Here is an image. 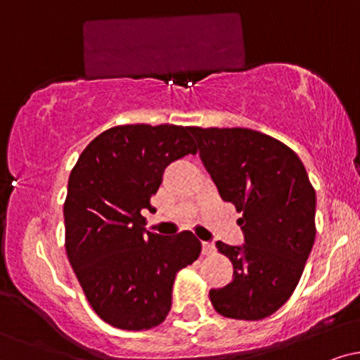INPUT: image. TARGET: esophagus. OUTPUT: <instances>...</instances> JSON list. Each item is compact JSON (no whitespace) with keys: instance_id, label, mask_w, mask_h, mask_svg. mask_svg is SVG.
Masks as SVG:
<instances>
[{"instance_id":"1","label":"esophagus","mask_w":360,"mask_h":360,"mask_svg":"<svg viewBox=\"0 0 360 360\" xmlns=\"http://www.w3.org/2000/svg\"><path fill=\"white\" fill-rule=\"evenodd\" d=\"M214 252V243L203 242V255H212Z\"/></svg>"}]
</instances>
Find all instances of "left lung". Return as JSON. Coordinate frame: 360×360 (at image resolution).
<instances>
[{"mask_svg":"<svg viewBox=\"0 0 360 360\" xmlns=\"http://www.w3.org/2000/svg\"><path fill=\"white\" fill-rule=\"evenodd\" d=\"M223 201L242 213V247L217 242L233 264L232 283L210 291L214 311L233 320L271 316L291 298L315 242L316 194L300 157L250 128L191 127Z\"/></svg>","mask_w":360,"mask_h":360,"instance_id":"1","label":"left lung"}]
</instances>
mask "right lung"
Listing matches in <instances>:
<instances>
[{"mask_svg":"<svg viewBox=\"0 0 360 360\" xmlns=\"http://www.w3.org/2000/svg\"><path fill=\"white\" fill-rule=\"evenodd\" d=\"M191 127L118 125L82 150L64 201L65 252L86 300L120 330L154 328L172 304L176 274L201 254L191 232L160 237L146 230L143 210L164 169L196 154Z\"/></svg>","mask_w":360,"mask_h":360,"instance_id":"1","label":"right lung"}]
</instances>
